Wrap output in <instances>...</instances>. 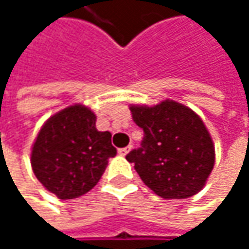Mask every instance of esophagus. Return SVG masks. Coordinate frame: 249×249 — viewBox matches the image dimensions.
Instances as JSON below:
<instances>
[{
	"instance_id": "obj_1",
	"label": "esophagus",
	"mask_w": 249,
	"mask_h": 249,
	"mask_svg": "<svg viewBox=\"0 0 249 249\" xmlns=\"http://www.w3.org/2000/svg\"><path fill=\"white\" fill-rule=\"evenodd\" d=\"M129 151H131V145H128V147H124V148H120V150H118L120 156H126Z\"/></svg>"
}]
</instances>
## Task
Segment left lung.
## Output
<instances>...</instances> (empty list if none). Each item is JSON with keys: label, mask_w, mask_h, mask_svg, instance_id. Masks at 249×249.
Masks as SVG:
<instances>
[{"label": "left lung", "mask_w": 249, "mask_h": 249, "mask_svg": "<svg viewBox=\"0 0 249 249\" xmlns=\"http://www.w3.org/2000/svg\"><path fill=\"white\" fill-rule=\"evenodd\" d=\"M129 109L144 138L126 160L144 184L163 199H186L202 190L215 164V147L200 117L170 99Z\"/></svg>", "instance_id": "left-lung-1"}]
</instances>
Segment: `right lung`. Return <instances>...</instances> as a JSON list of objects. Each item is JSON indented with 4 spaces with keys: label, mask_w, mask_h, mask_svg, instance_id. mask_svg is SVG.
Returning a JSON list of instances; mask_svg holds the SVG:
<instances>
[{
    "label": "right lung",
    "mask_w": 249,
    "mask_h": 249,
    "mask_svg": "<svg viewBox=\"0 0 249 249\" xmlns=\"http://www.w3.org/2000/svg\"><path fill=\"white\" fill-rule=\"evenodd\" d=\"M95 124L96 115L76 104L50 117L33 144V172L59 199L88 193L117 154L111 132L98 131Z\"/></svg>",
    "instance_id": "add662e5"
}]
</instances>
